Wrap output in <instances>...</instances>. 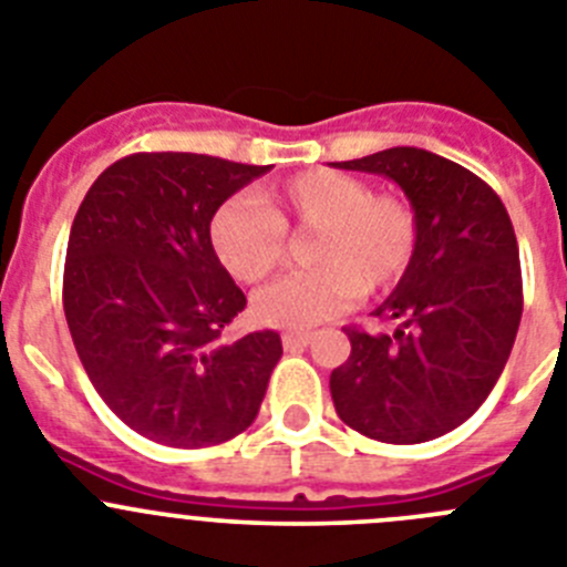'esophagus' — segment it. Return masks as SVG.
Masks as SVG:
<instances>
[{"label": "esophagus", "mask_w": 567, "mask_h": 567, "mask_svg": "<svg viewBox=\"0 0 567 567\" xmlns=\"http://www.w3.org/2000/svg\"><path fill=\"white\" fill-rule=\"evenodd\" d=\"M284 349L287 352H295V349H303V346H309V340H312V334L309 332H284Z\"/></svg>", "instance_id": "34e87169"}]
</instances>
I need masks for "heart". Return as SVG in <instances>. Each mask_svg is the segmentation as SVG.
I'll list each match as a JSON object with an SVG mask.
<instances>
[{"label": "heart", "instance_id": "obj_1", "mask_svg": "<svg viewBox=\"0 0 567 567\" xmlns=\"http://www.w3.org/2000/svg\"><path fill=\"white\" fill-rule=\"evenodd\" d=\"M315 233L309 264L260 289L255 318L275 329H312L352 309L360 295L398 287L420 244L412 202L374 193L372 184L334 169H307L260 195L233 198L209 224V240L233 278L258 284L287 258V235Z\"/></svg>", "mask_w": 567, "mask_h": 567}]
</instances>
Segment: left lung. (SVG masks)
<instances>
[{
    "mask_svg": "<svg viewBox=\"0 0 567 567\" xmlns=\"http://www.w3.org/2000/svg\"><path fill=\"white\" fill-rule=\"evenodd\" d=\"M334 167L392 178L420 218L412 267L374 309L392 329H346L352 354L329 378L334 412L380 443L443 437L485 403L517 338L523 272L508 209L483 178L429 150Z\"/></svg>",
    "mask_w": 567,
    "mask_h": 567,
    "instance_id": "left-lung-1",
    "label": "left lung"
}]
</instances>
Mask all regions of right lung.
Masks as SVG:
<instances>
[{"instance_id": "1", "label": "right lung", "mask_w": 567, "mask_h": 567, "mask_svg": "<svg viewBox=\"0 0 567 567\" xmlns=\"http://www.w3.org/2000/svg\"><path fill=\"white\" fill-rule=\"evenodd\" d=\"M267 167L198 153H133L84 195L68 240L62 300L90 383L153 443L207 449L258 417L278 332L221 340L247 307L209 224Z\"/></svg>"}]
</instances>
